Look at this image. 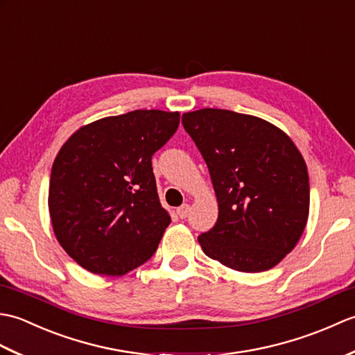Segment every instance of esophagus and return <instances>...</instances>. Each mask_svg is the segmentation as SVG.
I'll return each instance as SVG.
<instances>
[{
  "instance_id": "34e87169",
  "label": "esophagus",
  "mask_w": 355,
  "mask_h": 355,
  "mask_svg": "<svg viewBox=\"0 0 355 355\" xmlns=\"http://www.w3.org/2000/svg\"><path fill=\"white\" fill-rule=\"evenodd\" d=\"M191 212V207L189 205H182L178 209H177V215L178 218H182V220H184V218H187V215H189Z\"/></svg>"
}]
</instances>
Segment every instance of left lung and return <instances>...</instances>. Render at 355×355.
I'll use <instances>...</instances> for the list:
<instances>
[{
    "instance_id": "1",
    "label": "left lung",
    "mask_w": 355,
    "mask_h": 355,
    "mask_svg": "<svg viewBox=\"0 0 355 355\" xmlns=\"http://www.w3.org/2000/svg\"><path fill=\"white\" fill-rule=\"evenodd\" d=\"M183 126L205 158L218 220L198 243L209 258L244 273L277 266L305 230L310 182L302 154L282 130L235 111L184 112Z\"/></svg>"
}]
</instances>
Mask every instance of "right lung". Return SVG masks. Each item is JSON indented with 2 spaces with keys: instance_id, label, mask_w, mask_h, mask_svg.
<instances>
[{
  "instance_id": "obj_1",
  "label": "right lung",
  "mask_w": 355,
  "mask_h": 355,
  "mask_svg": "<svg viewBox=\"0 0 355 355\" xmlns=\"http://www.w3.org/2000/svg\"><path fill=\"white\" fill-rule=\"evenodd\" d=\"M180 112L135 110L79 128L53 162L49 210L58 243L82 268L122 276L157 250L171 216L153 158Z\"/></svg>"
}]
</instances>
